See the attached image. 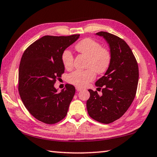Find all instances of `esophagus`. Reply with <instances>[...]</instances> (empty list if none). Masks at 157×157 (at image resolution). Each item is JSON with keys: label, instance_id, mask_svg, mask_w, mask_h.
Here are the masks:
<instances>
[{"label": "esophagus", "instance_id": "obj_1", "mask_svg": "<svg viewBox=\"0 0 157 157\" xmlns=\"http://www.w3.org/2000/svg\"><path fill=\"white\" fill-rule=\"evenodd\" d=\"M75 89H76V90H77V91H81V90L82 89V88H80V87H79V86H76Z\"/></svg>", "mask_w": 157, "mask_h": 157}]
</instances>
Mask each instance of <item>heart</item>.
Wrapping results in <instances>:
<instances>
[{
    "instance_id": "heart-1",
    "label": "heart",
    "mask_w": 157,
    "mask_h": 157,
    "mask_svg": "<svg viewBox=\"0 0 157 157\" xmlns=\"http://www.w3.org/2000/svg\"><path fill=\"white\" fill-rule=\"evenodd\" d=\"M75 49L89 57L87 66L89 68L73 71L68 75V81L76 86L83 87L95 78V71L98 73H102L107 70L110 64L111 54L108 50L101 47L98 41L91 38L82 39L76 45ZM62 60L66 68L72 67L73 56L70 50H65L62 52Z\"/></svg>"
}]
</instances>
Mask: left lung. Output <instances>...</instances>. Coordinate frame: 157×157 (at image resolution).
Listing matches in <instances>:
<instances>
[{
	"instance_id": "obj_1",
	"label": "left lung",
	"mask_w": 157,
	"mask_h": 157,
	"mask_svg": "<svg viewBox=\"0 0 157 157\" xmlns=\"http://www.w3.org/2000/svg\"><path fill=\"white\" fill-rule=\"evenodd\" d=\"M95 35L107 41L111 62L104 76L95 82L98 89L103 87L102 95L89 89L86 108L93 119L109 124L120 118L132 105L139 82V66L131 48L123 39L107 32Z\"/></svg>"
}]
</instances>
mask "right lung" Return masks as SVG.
Here are the masks:
<instances>
[{"label":"right lung","mask_w":157,"mask_h":157,"mask_svg":"<svg viewBox=\"0 0 157 157\" xmlns=\"http://www.w3.org/2000/svg\"><path fill=\"white\" fill-rule=\"evenodd\" d=\"M79 34L44 36L23 52L18 70V91L23 105L37 120L55 124L66 116L75 93L71 84L57 92L56 79L64 72L62 52Z\"/></svg>","instance_id":"1"}]
</instances>
